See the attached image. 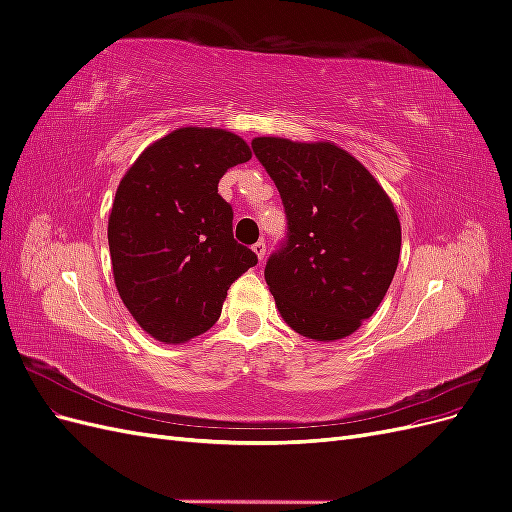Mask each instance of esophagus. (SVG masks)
Here are the masks:
<instances>
[{"mask_svg":"<svg viewBox=\"0 0 512 512\" xmlns=\"http://www.w3.org/2000/svg\"><path fill=\"white\" fill-rule=\"evenodd\" d=\"M252 252H254V254L258 256V260L262 262V260H265V256H267V243H265V241H258V243H254Z\"/></svg>","mask_w":512,"mask_h":512,"instance_id":"esophagus-1","label":"esophagus"}]
</instances>
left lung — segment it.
Here are the masks:
<instances>
[{
    "instance_id": "1",
    "label": "left lung",
    "mask_w": 512,
    "mask_h": 512,
    "mask_svg": "<svg viewBox=\"0 0 512 512\" xmlns=\"http://www.w3.org/2000/svg\"><path fill=\"white\" fill-rule=\"evenodd\" d=\"M280 190L288 241L265 280L284 322L314 342L352 335L376 312L397 271L393 200L352 153L329 141H252Z\"/></svg>"
}]
</instances>
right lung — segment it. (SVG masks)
<instances>
[{"label":"right lung","mask_w":512,"mask_h":512,"mask_svg":"<svg viewBox=\"0 0 512 512\" xmlns=\"http://www.w3.org/2000/svg\"><path fill=\"white\" fill-rule=\"evenodd\" d=\"M250 158L241 136L188 126L153 141L119 181L108 215L115 286L158 342L209 331L230 284L258 262L232 237V207L218 194L226 170Z\"/></svg>","instance_id":"right-lung-1"}]
</instances>
